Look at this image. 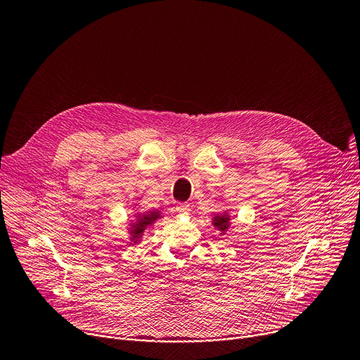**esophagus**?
Here are the masks:
<instances>
[{"instance_id":"1","label":"esophagus","mask_w":360,"mask_h":360,"mask_svg":"<svg viewBox=\"0 0 360 360\" xmlns=\"http://www.w3.org/2000/svg\"><path fill=\"white\" fill-rule=\"evenodd\" d=\"M176 211L180 212V214H187V212L191 211V205L186 203V202H179L176 205Z\"/></svg>"}]
</instances>
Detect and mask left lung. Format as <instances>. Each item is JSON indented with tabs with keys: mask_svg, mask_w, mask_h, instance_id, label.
I'll return each mask as SVG.
<instances>
[{
	"mask_svg": "<svg viewBox=\"0 0 360 360\" xmlns=\"http://www.w3.org/2000/svg\"><path fill=\"white\" fill-rule=\"evenodd\" d=\"M212 224L215 229H218L222 234H224L227 230H229V226H230V215L226 212L222 215H215L214 219H212Z\"/></svg>",
	"mask_w": 360,
	"mask_h": 360,
	"instance_id": "left-lung-1",
	"label": "left lung"
}]
</instances>
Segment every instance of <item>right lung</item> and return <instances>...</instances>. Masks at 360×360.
<instances>
[{"label": "right lung", "instance_id": "1", "mask_svg": "<svg viewBox=\"0 0 360 360\" xmlns=\"http://www.w3.org/2000/svg\"><path fill=\"white\" fill-rule=\"evenodd\" d=\"M160 218H161L160 211H148L143 214H138V218H136V221L130 224V227H131L130 229V234H131L130 240L134 243L141 242V237L143 236V231Z\"/></svg>", "mask_w": 360, "mask_h": 360}]
</instances>
